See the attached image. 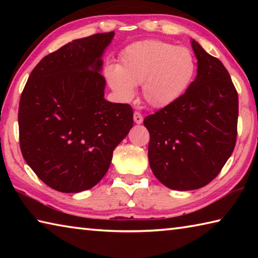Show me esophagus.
I'll use <instances>...</instances> for the list:
<instances>
[{
	"label": "esophagus",
	"mask_w": 258,
	"mask_h": 258,
	"mask_svg": "<svg viewBox=\"0 0 258 258\" xmlns=\"http://www.w3.org/2000/svg\"><path fill=\"white\" fill-rule=\"evenodd\" d=\"M133 119H134V121L137 124H141L142 121H143V117H142L141 113L138 112V111H135L134 115H133Z\"/></svg>",
	"instance_id": "1"
}]
</instances>
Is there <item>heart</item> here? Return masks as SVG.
Instances as JSON below:
<instances>
[{"instance_id":"1","label":"heart","mask_w":258,"mask_h":258,"mask_svg":"<svg viewBox=\"0 0 258 258\" xmlns=\"http://www.w3.org/2000/svg\"><path fill=\"white\" fill-rule=\"evenodd\" d=\"M196 74L192 52L172 43L150 40L133 43L121 51L119 64L104 68V77L117 97L128 101L135 85L154 108L175 103L189 89Z\"/></svg>"}]
</instances>
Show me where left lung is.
<instances>
[{"label": "left lung", "instance_id": "left-lung-1", "mask_svg": "<svg viewBox=\"0 0 258 258\" xmlns=\"http://www.w3.org/2000/svg\"><path fill=\"white\" fill-rule=\"evenodd\" d=\"M197 76L183 97L147 116L152 173L173 190H196L215 178L237 141V90L223 63L191 41Z\"/></svg>", "mask_w": 258, "mask_h": 258}]
</instances>
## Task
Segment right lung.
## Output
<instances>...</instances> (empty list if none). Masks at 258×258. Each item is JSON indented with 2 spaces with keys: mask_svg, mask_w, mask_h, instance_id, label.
Instances as JSON below:
<instances>
[{
  "mask_svg": "<svg viewBox=\"0 0 258 258\" xmlns=\"http://www.w3.org/2000/svg\"><path fill=\"white\" fill-rule=\"evenodd\" d=\"M113 35L78 38L45 55L21 93V154L56 191L76 194L99 183L133 126L130 104L104 99L101 56Z\"/></svg>",
  "mask_w": 258,
  "mask_h": 258,
  "instance_id": "right-lung-1",
  "label": "right lung"
}]
</instances>
